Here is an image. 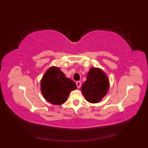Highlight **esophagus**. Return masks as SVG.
<instances>
[{
    "mask_svg": "<svg viewBox=\"0 0 148 148\" xmlns=\"http://www.w3.org/2000/svg\"><path fill=\"white\" fill-rule=\"evenodd\" d=\"M76 86H77V88H80V87H81V82H79V81H77V82H76Z\"/></svg>",
    "mask_w": 148,
    "mask_h": 148,
    "instance_id": "esophagus-1",
    "label": "esophagus"
}]
</instances>
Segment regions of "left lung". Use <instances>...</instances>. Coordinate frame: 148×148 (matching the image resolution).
Returning a JSON list of instances; mask_svg holds the SVG:
<instances>
[{
	"instance_id": "left-lung-1",
	"label": "left lung",
	"mask_w": 148,
	"mask_h": 148,
	"mask_svg": "<svg viewBox=\"0 0 148 148\" xmlns=\"http://www.w3.org/2000/svg\"><path fill=\"white\" fill-rule=\"evenodd\" d=\"M81 89L87 101L91 103H97L103 98L108 91V78L101 69L91 68Z\"/></svg>"
}]
</instances>
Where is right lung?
Listing matches in <instances>:
<instances>
[{
	"mask_svg": "<svg viewBox=\"0 0 148 148\" xmlns=\"http://www.w3.org/2000/svg\"><path fill=\"white\" fill-rule=\"evenodd\" d=\"M41 91L50 103L61 105L67 101L70 92L76 89L72 79L64 76L58 67L52 66L46 71L41 80Z\"/></svg>",
	"mask_w": 148,
	"mask_h": 148,
	"instance_id": "1",
	"label": "right lung"
}]
</instances>
